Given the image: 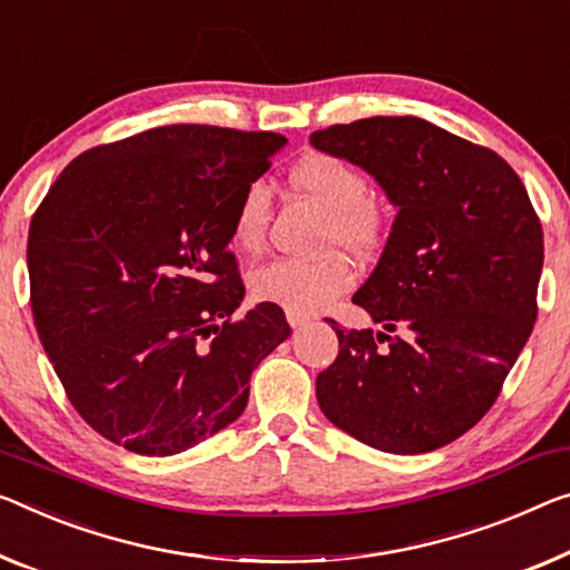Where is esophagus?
<instances>
[{
    "mask_svg": "<svg viewBox=\"0 0 570 570\" xmlns=\"http://www.w3.org/2000/svg\"><path fill=\"white\" fill-rule=\"evenodd\" d=\"M285 315H287V323H291L293 328H303V326H308V323H311V315H305V313L285 311Z\"/></svg>",
    "mask_w": 570,
    "mask_h": 570,
    "instance_id": "esophagus-1",
    "label": "esophagus"
}]
</instances>
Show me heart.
<instances>
[{
  "mask_svg": "<svg viewBox=\"0 0 570 570\" xmlns=\"http://www.w3.org/2000/svg\"><path fill=\"white\" fill-rule=\"evenodd\" d=\"M291 186L313 204L326 208L323 239L328 247L341 244L352 255H370L384 234L382 208L374 204L370 178L344 157L313 153L301 157L291 170ZM269 190L262 180L244 186L234 206L232 234L236 247L257 252L269 224ZM354 273L341 255L321 259H273L249 277V291L262 303L283 305L287 311L313 313L346 293Z\"/></svg>",
  "mask_w": 570,
  "mask_h": 570,
  "instance_id": "obj_1",
  "label": "heart"
}]
</instances>
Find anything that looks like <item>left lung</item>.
<instances>
[{
	"label": "left lung",
	"instance_id": "obj_1",
	"mask_svg": "<svg viewBox=\"0 0 570 570\" xmlns=\"http://www.w3.org/2000/svg\"><path fill=\"white\" fill-rule=\"evenodd\" d=\"M311 145L370 173L397 208L380 262L352 297L382 331L331 321L338 356L315 380V397L331 423L372 449H441L494 405L535 326V208L497 153L417 117L334 125ZM397 327L400 337L386 336Z\"/></svg>",
	"mask_w": 570,
	"mask_h": 570
}]
</instances>
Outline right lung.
<instances>
[{
	"label": "right lung",
	"instance_id": "add662e5",
	"mask_svg": "<svg viewBox=\"0 0 570 570\" xmlns=\"http://www.w3.org/2000/svg\"><path fill=\"white\" fill-rule=\"evenodd\" d=\"M287 139L208 125L147 129L78 155L28 236L30 305L66 395L107 441L173 456L234 423L257 364L291 336L244 301L226 249L244 186Z\"/></svg>",
	"mask_w": 570,
	"mask_h": 570
}]
</instances>
